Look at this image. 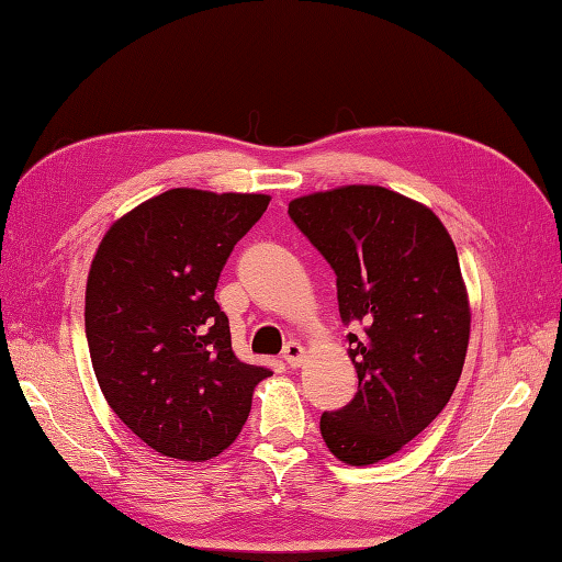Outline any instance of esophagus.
<instances>
[{
  "label": "esophagus",
  "instance_id": "obj_1",
  "mask_svg": "<svg viewBox=\"0 0 562 562\" xmlns=\"http://www.w3.org/2000/svg\"><path fill=\"white\" fill-rule=\"evenodd\" d=\"M303 357H305V349L301 342H289L283 347V359L289 367H301Z\"/></svg>",
  "mask_w": 562,
  "mask_h": 562
}]
</instances>
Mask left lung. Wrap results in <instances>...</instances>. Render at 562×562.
Segmentation results:
<instances>
[{
    "mask_svg": "<svg viewBox=\"0 0 562 562\" xmlns=\"http://www.w3.org/2000/svg\"><path fill=\"white\" fill-rule=\"evenodd\" d=\"M289 217L337 277L357 394L325 411V446L347 464L398 452L448 406L470 340L458 249L442 222L381 186L291 200Z\"/></svg>",
    "mask_w": 562,
    "mask_h": 562,
    "instance_id": "8db88e82",
    "label": "left lung"
}]
</instances>
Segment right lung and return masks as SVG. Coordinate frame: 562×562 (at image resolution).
I'll use <instances>...</instances> for the list:
<instances>
[{"label":"right lung","mask_w":562,"mask_h":562,"mask_svg":"<svg viewBox=\"0 0 562 562\" xmlns=\"http://www.w3.org/2000/svg\"><path fill=\"white\" fill-rule=\"evenodd\" d=\"M269 200L166 190L116 220L94 254L85 291L94 376L124 426L166 458L227 450L271 374L235 355L215 301L222 267Z\"/></svg>","instance_id":"right-lung-1"}]
</instances>
